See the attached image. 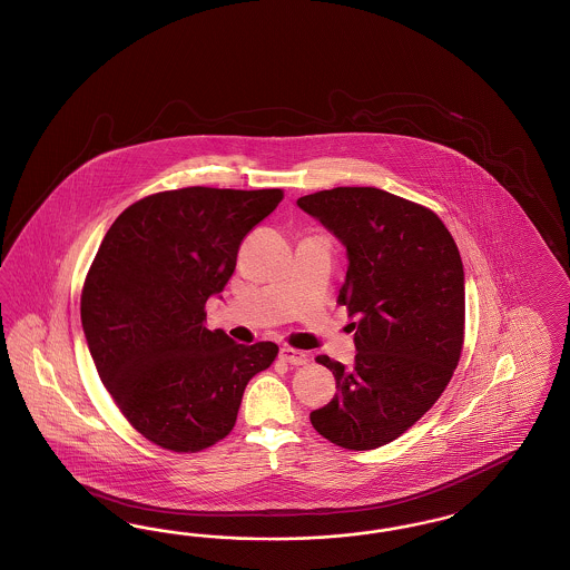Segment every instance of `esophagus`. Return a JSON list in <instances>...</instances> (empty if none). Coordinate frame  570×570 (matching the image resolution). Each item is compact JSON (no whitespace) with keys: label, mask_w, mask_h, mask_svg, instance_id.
<instances>
[{"label":"esophagus","mask_w":570,"mask_h":570,"mask_svg":"<svg viewBox=\"0 0 570 570\" xmlns=\"http://www.w3.org/2000/svg\"><path fill=\"white\" fill-rule=\"evenodd\" d=\"M279 357H282L284 362L293 364V366L307 364V354H303V352H298V350H293V347H282V350H279Z\"/></svg>","instance_id":"1"}]
</instances>
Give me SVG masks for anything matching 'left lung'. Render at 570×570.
Instances as JSON below:
<instances>
[{"mask_svg":"<svg viewBox=\"0 0 570 570\" xmlns=\"http://www.w3.org/2000/svg\"><path fill=\"white\" fill-rule=\"evenodd\" d=\"M347 248L338 291L354 322V366L328 355L333 400L309 414L315 432L373 451L428 413L459 364L465 275L451 232L430 208L376 187H334L296 199Z\"/></svg>","mask_w":570,"mask_h":570,"instance_id":"1","label":"left lung"}]
</instances>
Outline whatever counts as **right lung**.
I'll return each instance as SVG.
<instances>
[{
    "label": "right lung",
    "instance_id": "obj_1",
    "mask_svg": "<svg viewBox=\"0 0 570 570\" xmlns=\"http://www.w3.org/2000/svg\"><path fill=\"white\" fill-rule=\"evenodd\" d=\"M282 189L185 187L128 206L100 242L81 291V326L100 381L149 442L197 452L236 425L248 381L277 345H239L208 331L246 234Z\"/></svg>",
    "mask_w": 570,
    "mask_h": 570
}]
</instances>
